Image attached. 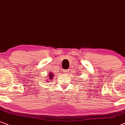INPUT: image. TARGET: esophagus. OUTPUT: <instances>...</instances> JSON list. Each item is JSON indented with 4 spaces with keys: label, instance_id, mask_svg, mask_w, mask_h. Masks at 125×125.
Returning a JSON list of instances; mask_svg holds the SVG:
<instances>
[{
    "label": "esophagus",
    "instance_id": "esophagus-1",
    "mask_svg": "<svg viewBox=\"0 0 125 125\" xmlns=\"http://www.w3.org/2000/svg\"><path fill=\"white\" fill-rule=\"evenodd\" d=\"M63 73L65 74H67L69 73V70H63Z\"/></svg>",
    "mask_w": 125,
    "mask_h": 125
}]
</instances>
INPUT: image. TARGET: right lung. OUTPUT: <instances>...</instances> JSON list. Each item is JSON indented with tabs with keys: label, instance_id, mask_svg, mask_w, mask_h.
Instances as JSON below:
<instances>
[{
	"label": "right lung",
	"instance_id": "obj_1",
	"mask_svg": "<svg viewBox=\"0 0 125 125\" xmlns=\"http://www.w3.org/2000/svg\"><path fill=\"white\" fill-rule=\"evenodd\" d=\"M53 76H54V75L53 74V73H49V77H48V78H49V80H51L52 79V78H53ZM47 82H48V81H47Z\"/></svg>",
	"mask_w": 125,
	"mask_h": 125
}]
</instances>
